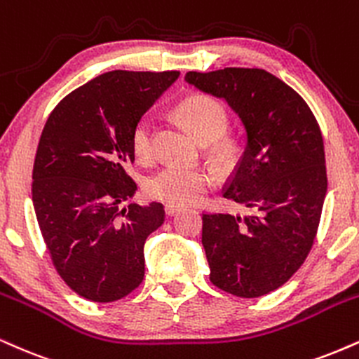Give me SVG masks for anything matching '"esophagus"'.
Returning <instances> with one entry per match:
<instances>
[{"mask_svg": "<svg viewBox=\"0 0 359 359\" xmlns=\"http://www.w3.org/2000/svg\"><path fill=\"white\" fill-rule=\"evenodd\" d=\"M182 209L180 205H175V204H165V207H163V210H165V214L170 217V215H175L179 210Z\"/></svg>", "mask_w": 359, "mask_h": 359, "instance_id": "34e87169", "label": "esophagus"}]
</instances>
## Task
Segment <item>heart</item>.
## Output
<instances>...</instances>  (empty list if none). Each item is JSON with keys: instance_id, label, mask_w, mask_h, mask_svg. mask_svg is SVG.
<instances>
[{"instance_id": "obj_1", "label": "heart", "mask_w": 359, "mask_h": 359, "mask_svg": "<svg viewBox=\"0 0 359 359\" xmlns=\"http://www.w3.org/2000/svg\"><path fill=\"white\" fill-rule=\"evenodd\" d=\"M180 118L191 127L202 144H214L219 161H227L234 154V145L222 140L227 132L229 116L222 103L209 97H191L177 109ZM155 122L144 115L132 130V150L140 162H149L154 155ZM215 182V177L205 167H189L168 163L147 179L145 189L152 198L175 205H189L202 201Z\"/></svg>"}]
</instances>
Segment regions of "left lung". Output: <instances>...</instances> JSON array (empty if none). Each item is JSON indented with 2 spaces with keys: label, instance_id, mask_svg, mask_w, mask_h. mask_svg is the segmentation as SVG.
I'll return each mask as SVG.
<instances>
[{
  "label": "left lung",
  "instance_id": "left-lung-1",
  "mask_svg": "<svg viewBox=\"0 0 359 359\" xmlns=\"http://www.w3.org/2000/svg\"><path fill=\"white\" fill-rule=\"evenodd\" d=\"M185 81L226 102L245 132L222 196L250 214H204L210 280L239 297L269 294L299 269L316 237L327 192L319 125L291 86L261 68L189 72Z\"/></svg>",
  "mask_w": 359,
  "mask_h": 359
}]
</instances>
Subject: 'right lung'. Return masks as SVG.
<instances>
[{"label":"right lung","mask_w":359,"mask_h":359,"mask_svg":"<svg viewBox=\"0 0 359 359\" xmlns=\"http://www.w3.org/2000/svg\"><path fill=\"white\" fill-rule=\"evenodd\" d=\"M179 72H107L73 90L46 120L33 165V207L51 261L76 294L111 303L145 274L147 237L163 205L127 204L137 184L132 130Z\"/></svg>","instance_id":"obj_1"}]
</instances>
